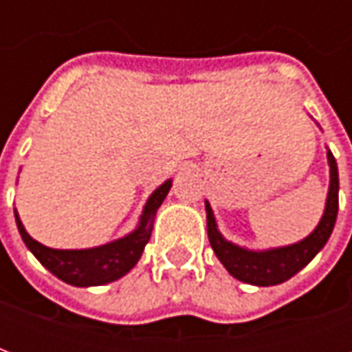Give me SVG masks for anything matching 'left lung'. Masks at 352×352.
<instances>
[{"label": "left lung", "mask_w": 352, "mask_h": 352, "mask_svg": "<svg viewBox=\"0 0 352 352\" xmlns=\"http://www.w3.org/2000/svg\"><path fill=\"white\" fill-rule=\"evenodd\" d=\"M328 164H330V190H328V199H326L324 214H322L315 232L296 245L279 247V249H272V251L254 252L230 243L217 230L213 211L206 201L209 243L213 247L217 258L221 260L224 267L236 279L249 283V285H256V287L279 285V283H285L292 275H296L302 267H305L311 260L315 258V254L324 247L328 237L332 234L336 217H338V206H340V199H338V194H340L338 164H336V158L330 151H328Z\"/></svg>", "instance_id": "1"}]
</instances>
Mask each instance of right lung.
<instances>
[{"label": "right lung", "instance_id": "right-lung-1", "mask_svg": "<svg viewBox=\"0 0 352 352\" xmlns=\"http://www.w3.org/2000/svg\"><path fill=\"white\" fill-rule=\"evenodd\" d=\"M169 188H171V181H166L160 188L153 192V196L146 201L145 211L141 214V222L135 232H131L130 236L122 237L118 241L96 247V249H82V251L49 249L39 241H35L34 237L28 236L16 209H14V219H16L20 236L24 239L28 249L34 252L35 258L39 260L52 275H56L58 279H62L73 287H98V285L120 279L138 264L141 252L151 239L154 214L168 196Z\"/></svg>", "mask_w": 352, "mask_h": 352}]
</instances>
